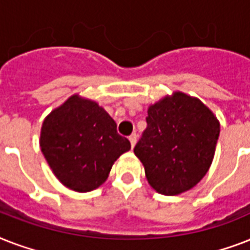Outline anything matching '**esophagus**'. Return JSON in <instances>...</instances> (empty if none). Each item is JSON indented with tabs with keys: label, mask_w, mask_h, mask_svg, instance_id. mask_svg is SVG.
<instances>
[{
	"label": "esophagus",
	"mask_w": 250,
	"mask_h": 250,
	"mask_svg": "<svg viewBox=\"0 0 250 250\" xmlns=\"http://www.w3.org/2000/svg\"><path fill=\"white\" fill-rule=\"evenodd\" d=\"M129 143H131V146H135V144H136V139H137V136H136V133H132V135H129Z\"/></svg>",
	"instance_id": "obj_1"
}]
</instances>
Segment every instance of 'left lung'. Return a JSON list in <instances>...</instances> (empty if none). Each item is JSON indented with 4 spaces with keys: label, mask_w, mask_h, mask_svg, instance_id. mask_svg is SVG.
<instances>
[{
    "label": "left lung",
    "mask_w": 250,
    "mask_h": 250,
    "mask_svg": "<svg viewBox=\"0 0 250 250\" xmlns=\"http://www.w3.org/2000/svg\"><path fill=\"white\" fill-rule=\"evenodd\" d=\"M219 123L200 100L176 92L148 109L146 128L133 148L149 184L166 196L193 188L209 170Z\"/></svg>",
    "instance_id": "left-lung-1"
}]
</instances>
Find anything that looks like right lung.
Masks as SVG:
<instances>
[{
	"instance_id": "add662e5",
	"label": "right lung",
	"mask_w": 250,
	"mask_h": 250,
	"mask_svg": "<svg viewBox=\"0 0 250 250\" xmlns=\"http://www.w3.org/2000/svg\"><path fill=\"white\" fill-rule=\"evenodd\" d=\"M40 146L60 182L78 192L101 186L114 162L131 149L113 118L96 102L78 96L45 119Z\"/></svg>"
}]
</instances>
